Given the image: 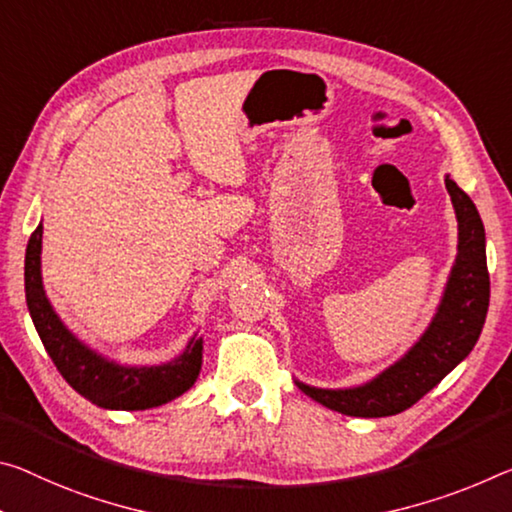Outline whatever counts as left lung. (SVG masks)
<instances>
[{"label": "left lung", "mask_w": 512, "mask_h": 512, "mask_svg": "<svg viewBox=\"0 0 512 512\" xmlns=\"http://www.w3.org/2000/svg\"><path fill=\"white\" fill-rule=\"evenodd\" d=\"M444 184L458 216V257L433 323L405 358L367 385L319 389L296 383L316 403L351 417L399 415L431 392L478 342L490 305L485 230L472 198L451 177Z\"/></svg>", "instance_id": "1"}]
</instances>
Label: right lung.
<instances>
[{"label":"right lung","instance_id":"obj_1","mask_svg":"<svg viewBox=\"0 0 512 512\" xmlns=\"http://www.w3.org/2000/svg\"><path fill=\"white\" fill-rule=\"evenodd\" d=\"M40 248L43 225L31 232L24 255L27 307L47 355L75 392L100 408L148 410L177 399L196 383L202 364V339H191L180 358L161 367H120L75 339L45 296L40 278Z\"/></svg>","mask_w":512,"mask_h":512}]
</instances>
